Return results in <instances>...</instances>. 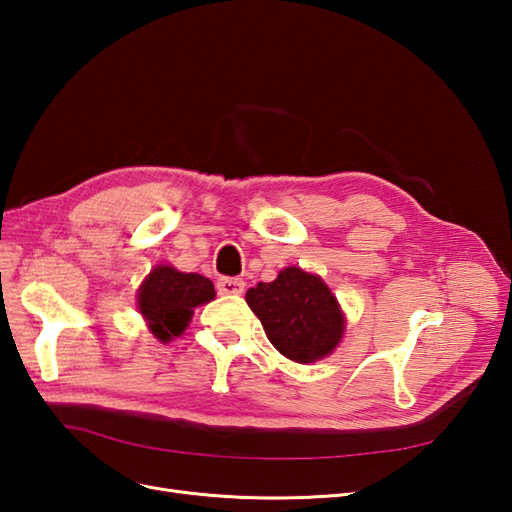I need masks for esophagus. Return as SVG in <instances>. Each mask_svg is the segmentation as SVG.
Masks as SVG:
<instances>
[{"instance_id": "1", "label": "esophagus", "mask_w": 512, "mask_h": 512, "mask_svg": "<svg viewBox=\"0 0 512 512\" xmlns=\"http://www.w3.org/2000/svg\"><path fill=\"white\" fill-rule=\"evenodd\" d=\"M243 290H245V282L239 280V277H222L218 282L220 294H241Z\"/></svg>"}]
</instances>
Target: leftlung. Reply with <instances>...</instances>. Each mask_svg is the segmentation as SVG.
Instances as JSON below:
<instances>
[{
	"mask_svg": "<svg viewBox=\"0 0 512 512\" xmlns=\"http://www.w3.org/2000/svg\"><path fill=\"white\" fill-rule=\"evenodd\" d=\"M245 301L265 327L269 342L294 363H314L331 354L346 318L329 286L299 267L282 269L273 282L245 292Z\"/></svg>",
	"mask_w": 512,
	"mask_h": 512,
	"instance_id": "1",
	"label": "left lung"
}]
</instances>
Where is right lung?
Masks as SVG:
<instances>
[{
  "label": "right lung",
  "instance_id": "add662e5",
  "mask_svg": "<svg viewBox=\"0 0 512 512\" xmlns=\"http://www.w3.org/2000/svg\"><path fill=\"white\" fill-rule=\"evenodd\" d=\"M215 288L209 277L181 273L170 265L153 269L138 288V312L149 324V331L160 342H170L188 327L194 307L213 301Z\"/></svg>",
  "mask_w": 512,
  "mask_h": 512
}]
</instances>
